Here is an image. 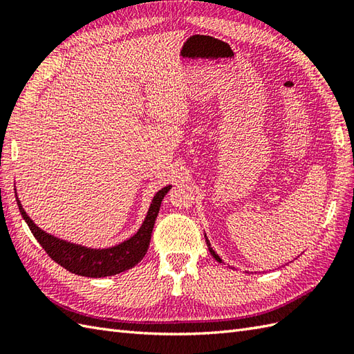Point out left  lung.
Returning <instances> with one entry per match:
<instances>
[{
    "mask_svg": "<svg viewBox=\"0 0 354 354\" xmlns=\"http://www.w3.org/2000/svg\"><path fill=\"white\" fill-rule=\"evenodd\" d=\"M205 239H207V236H205ZM207 245H208V250H209V252L213 254V257H214L217 261H222V260H221V257H219V255H217V254H216V252L212 250V248H209V242H208V239H207Z\"/></svg>",
    "mask_w": 354,
    "mask_h": 354,
    "instance_id": "1",
    "label": "left lung"
}]
</instances>
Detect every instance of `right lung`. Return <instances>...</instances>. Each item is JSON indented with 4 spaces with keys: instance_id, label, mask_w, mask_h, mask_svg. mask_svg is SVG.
Returning <instances> with one entry per match:
<instances>
[{
    "instance_id": "right-lung-1",
    "label": "right lung",
    "mask_w": 354,
    "mask_h": 354,
    "mask_svg": "<svg viewBox=\"0 0 354 354\" xmlns=\"http://www.w3.org/2000/svg\"><path fill=\"white\" fill-rule=\"evenodd\" d=\"M169 190L170 185L164 187V189L155 194L146 219L142 222L137 234L132 236L123 243L108 248V250H91V248L74 245L51 234H47L39 227H36L35 222L27 216L18 196L17 204L19 207L22 217H24V221L28 225L30 231L33 232L35 239L57 265H61L66 270H70V272L82 277L100 278L124 272V270L133 268L145 257L150 243V236H152L156 216L158 212H160L161 201Z\"/></svg>"
}]
</instances>
